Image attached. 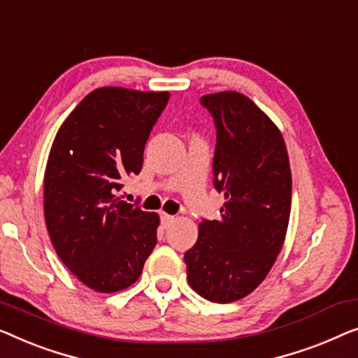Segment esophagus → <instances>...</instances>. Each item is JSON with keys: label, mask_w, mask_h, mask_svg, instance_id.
I'll return each instance as SVG.
<instances>
[{"label": "esophagus", "mask_w": 358, "mask_h": 358, "mask_svg": "<svg viewBox=\"0 0 358 358\" xmlns=\"http://www.w3.org/2000/svg\"><path fill=\"white\" fill-rule=\"evenodd\" d=\"M160 220H162V224L165 225V227H167V225H170L175 220V217L173 215H170V214H165V213H162L160 214Z\"/></svg>", "instance_id": "esophagus-1"}]
</instances>
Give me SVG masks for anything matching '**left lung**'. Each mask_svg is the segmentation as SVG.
Wrapping results in <instances>:
<instances>
[{
    "label": "left lung",
    "mask_w": 358,
    "mask_h": 358,
    "mask_svg": "<svg viewBox=\"0 0 358 358\" xmlns=\"http://www.w3.org/2000/svg\"><path fill=\"white\" fill-rule=\"evenodd\" d=\"M217 128L214 186L224 193L220 219L203 220L185 253L191 289L214 303L251 294L284 245L292 204L289 154L275 123L246 95L201 97Z\"/></svg>",
    "instance_id": "left-lung-1"
}]
</instances>
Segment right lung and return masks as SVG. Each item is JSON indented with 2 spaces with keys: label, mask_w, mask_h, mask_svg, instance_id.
Instances as JSON below:
<instances>
[{
  "label": "right lung",
  "mask_w": 358,
  "mask_h": 358,
  "mask_svg": "<svg viewBox=\"0 0 358 358\" xmlns=\"http://www.w3.org/2000/svg\"><path fill=\"white\" fill-rule=\"evenodd\" d=\"M165 92L99 87L59 127L43 177L50 240L64 266L100 294L128 289L157 243V213L118 198L143 169L144 145Z\"/></svg>",
  "instance_id": "1"
}]
</instances>
